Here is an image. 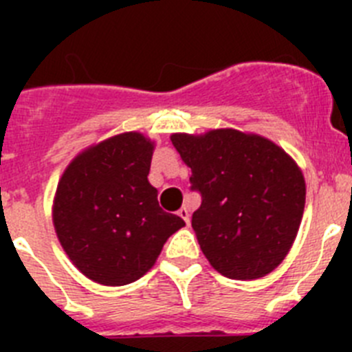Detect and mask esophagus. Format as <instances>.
I'll list each match as a JSON object with an SVG mask.
<instances>
[{
	"instance_id": "1",
	"label": "esophagus",
	"mask_w": 352,
	"mask_h": 352,
	"mask_svg": "<svg viewBox=\"0 0 352 352\" xmlns=\"http://www.w3.org/2000/svg\"><path fill=\"white\" fill-rule=\"evenodd\" d=\"M183 211V210H182ZM185 213H186V210H185ZM186 217H188V213H186Z\"/></svg>"
}]
</instances>
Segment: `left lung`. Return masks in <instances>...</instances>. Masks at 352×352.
Here are the masks:
<instances>
[{"instance_id":"left-lung-1","label":"left lung","mask_w":352,"mask_h":352,"mask_svg":"<svg viewBox=\"0 0 352 352\" xmlns=\"http://www.w3.org/2000/svg\"><path fill=\"white\" fill-rule=\"evenodd\" d=\"M153 149L142 133H120L80 151L58 183L54 231L72 264L96 284L139 280L185 227L148 182Z\"/></svg>"}]
</instances>
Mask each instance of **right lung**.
<instances>
[{"instance_id": "obj_1", "label": "right lung", "mask_w": 352, "mask_h": 352, "mask_svg": "<svg viewBox=\"0 0 352 352\" xmlns=\"http://www.w3.org/2000/svg\"><path fill=\"white\" fill-rule=\"evenodd\" d=\"M201 206L192 214L201 250L220 275L256 280L291 250L305 210L303 173L280 146L232 129L176 133Z\"/></svg>"}]
</instances>
